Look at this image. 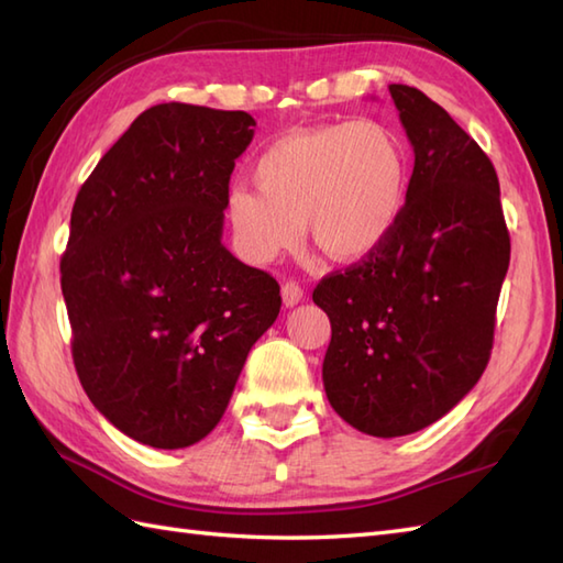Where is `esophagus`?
<instances>
[{"label":"esophagus","instance_id":"34e87169","mask_svg":"<svg viewBox=\"0 0 563 563\" xmlns=\"http://www.w3.org/2000/svg\"><path fill=\"white\" fill-rule=\"evenodd\" d=\"M280 295H283V305L285 307H295L297 302H302L305 290L295 280H288V283H283Z\"/></svg>","mask_w":563,"mask_h":563}]
</instances>
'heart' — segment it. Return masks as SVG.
<instances>
[{
  "label": "heart",
  "mask_w": 563,
  "mask_h": 563,
  "mask_svg": "<svg viewBox=\"0 0 563 563\" xmlns=\"http://www.w3.org/2000/svg\"><path fill=\"white\" fill-rule=\"evenodd\" d=\"M256 188L236 186L227 218L244 254L271 263L302 239L331 258H361L397 227L409 188V154L375 121L295 130L254 162Z\"/></svg>",
  "instance_id": "obj_1"
}]
</instances>
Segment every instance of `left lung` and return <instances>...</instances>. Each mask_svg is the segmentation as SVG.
Wrapping results in <instances>:
<instances>
[{"mask_svg": "<svg viewBox=\"0 0 563 563\" xmlns=\"http://www.w3.org/2000/svg\"><path fill=\"white\" fill-rule=\"evenodd\" d=\"M389 93L416 157L404 212L385 242L312 292L331 321L329 404L375 438L435 423L479 382L510 263L492 159L423 91Z\"/></svg>", "mask_w": 563, "mask_h": 563, "instance_id": "left-lung-1", "label": "left lung"}]
</instances>
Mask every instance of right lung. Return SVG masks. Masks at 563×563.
<instances>
[{
    "label": "right lung",
    "mask_w": 563,
    "mask_h": 563,
    "mask_svg": "<svg viewBox=\"0 0 563 563\" xmlns=\"http://www.w3.org/2000/svg\"><path fill=\"white\" fill-rule=\"evenodd\" d=\"M244 111L159 103L79 188L59 261L84 391L142 445L188 448L220 423L280 285L234 258L222 222Z\"/></svg>",
    "instance_id": "1"
}]
</instances>
